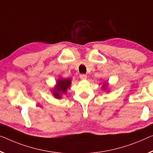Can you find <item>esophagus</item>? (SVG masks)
<instances>
[{"label": "esophagus", "mask_w": 153, "mask_h": 153, "mask_svg": "<svg viewBox=\"0 0 153 153\" xmlns=\"http://www.w3.org/2000/svg\"><path fill=\"white\" fill-rule=\"evenodd\" d=\"M80 79H82V80H85L87 79V75L85 74H80Z\"/></svg>", "instance_id": "1"}]
</instances>
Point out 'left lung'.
<instances>
[{"label": "left lung", "mask_w": 153, "mask_h": 153, "mask_svg": "<svg viewBox=\"0 0 153 153\" xmlns=\"http://www.w3.org/2000/svg\"><path fill=\"white\" fill-rule=\"evenodd\" d=\"M105 89H106V88H105Z\"/></svg>", "instance_id": "1"}]
</instances>
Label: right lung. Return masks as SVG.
<instances>
[{
    "instance_id": "1",
    "label": "right lung",
    "mask_w": 153,
    "mask_h": 153,
    "mask_svg": "<svg viewBox=\"0 0 153 153\" xmlns=\"http://www.w3.org/2000/svg\"><path fill=\"white\" fill-rule=\"evenodd\" d=\"M70 82H71V80L70 79H59L58 80L57 83V88L56 90H54L53 91V95L55 96L57 98H61V92L62 93H65L67 91V89L69 88L70 85Z\"/></svg>"
}]
</instances>
